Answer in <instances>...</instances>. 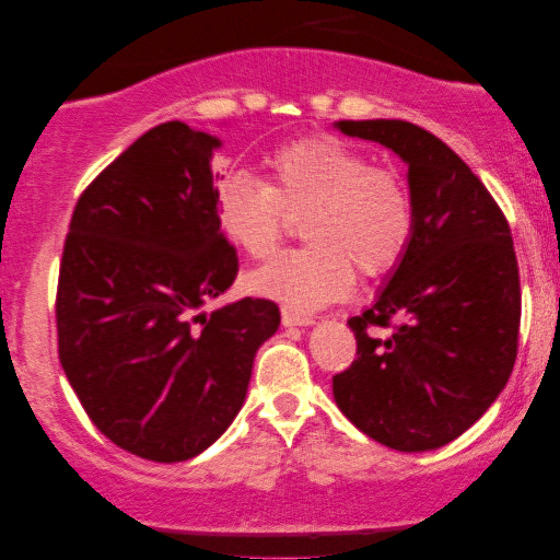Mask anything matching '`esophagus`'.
<instances>
[{
    "label": "esophagus",
    "instance_id": "obj_1",
    "mask_svg": "<svg viewBox=\"0 0 560 560\" xmlns=\"http://www.w3.org/2000/svg\"><path fill=\"white\" fill-rule=\"evenodd\" d=\"M311 324H313V316H308V313L282 308V326H311Z\"/></svg>",
    "mask_w": 560,
    "mask_h": 560
}]
</instances>
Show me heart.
Wrapping results in <instances>:
<instances>
[{
    "label": "heart",
    "mask_w": 560,
    "mask_h": 560,
    "mask_svg": "<svg viewBox=\"0 0 560 560\" xmlns=\"http://www.w3.org/2000/svg\"><path fill=\"white\" fill-rule=\"evenodd\" d=\"M270 183L226 173L217 183V219L249 257H267L290 217L303 219L311 244L275 255L252 275L259 295L290 311H316L341 301L364 275L400 262L416 229V206L393 167L370 165L362 150L334 135L282 144L267 158Z\"/></svg>",
    "instance_id": "heart-1"
}]
</instances>
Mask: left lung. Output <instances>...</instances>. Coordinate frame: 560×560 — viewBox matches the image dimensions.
<instances>
[{
    "mask_svg": "<svg viewBox=\"0 0 560 560\" xmlns=\"http://www.w3.org/2000/svg\"><path fill=\"white\" fill-rule=\"evenodd\" d=\"M408 165L416 229L382 290L349 318L357 359L334 377L343 416L405 454L458 439L508 385L517 359L520 272L510 224L471 167L402 119L336 121ZM374 327H393L387 340Z\"/></svg>",
    "mask_w": 560,
    "mask_h": 560,
    "instance_id": "8db88e82",
    "label": "left lung"
}]
</instances>
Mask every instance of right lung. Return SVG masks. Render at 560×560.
Masks as SVG:
<instances>
[{
	"instance_id": "1",
	"label": "right lung",
	"mask_w": 560,
	"mask_h": 560,
	"mask_svg": "<svg viewBox=\"0 0 560 560\" xmlns=\"http://www.w3.org/2000/svg\"><path fill=\"white\" fill-rule=\"evenodd\" d=\"M217 135L152 127L91 180L60 259L58 357L98 431L175 464L232 425L280 308L242 298L201 311L240 272L217 219Z\"/></svg>"
}]
</instances>
